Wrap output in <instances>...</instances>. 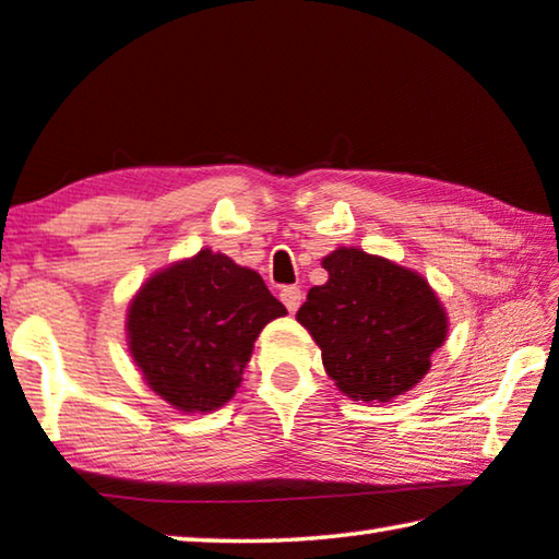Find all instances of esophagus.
Returning <instances> with one entry per match:
<instances>
[{
    "label": "esophagus",
    "mask_w": 559,
    "mask_h": 559,
    "mask_svg": "<svg viewBox=\"0 0 559 559\" xmlns=\"http://www.w3.org/2000/svg\"><path fill=\"white\" fill-rule=\"evenodd\" d=\"M281 300H283V306L288 308V313H296L300 300H304V290H300L298 286H283L281 288Z\"/></svg>",
    "instance_id": "esophagus-1"
}]
</instances>
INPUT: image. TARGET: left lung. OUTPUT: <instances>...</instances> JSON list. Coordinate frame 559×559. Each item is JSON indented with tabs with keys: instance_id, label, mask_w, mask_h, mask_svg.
Instances as JSON below:
<instances>
[{
	"instance_id": "8db88e82",
	"label": "left lung",
	"mask_w": 559,
	"mask_h": 559,
	"mask_svg": "<svg viewBox=\"0 0 559 559\" xmlns=\"http://www.w3.org/2000/svg\"><path fill=\"white\" fill-rule=\"evenodd\" d=\"M328 281L296 313L323 356L325 373L353 401L388 403L430 370L448 316L420 273L362 248L323 259Z\"/></svg>"
}]
</instances>
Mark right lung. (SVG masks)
Returning <instances> with one entry per match:
<instances>
[{
    "label": "right lung",
    "mask_w": 559,
    "mask_h": 559,
    "mask_svg": "<svg viewBox=\"0 0 559 559\" xmlns=\"http://www.w3.org/2000/svg\"><path fill=\"white\" fill-rule=\"evenodd\" d=\"M286 316L263 278L203 248L131 298L127 338L146 385L181 413L231 401L265 323Z\"/></svg>",
    "instance_id": "obj_1"
}]
</instances>
